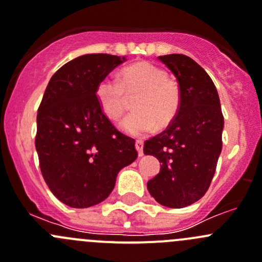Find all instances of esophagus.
I'll return each instance as SVG.
<instances>
[{
	"mask_svg": "<svg viewBox=\"0 0 262 262\" xmlns=\"http://www.w3.org/2000/svg\"><path fill=\"white\" fill-rule=\"evenodd\" d=\"M136 150L138 151V156H143V142L142 141H136Z\"/></svg>",
	"mask_w": 262,
	"mask_h": 262,
	"instance_id": "1",
	"label": "esophagus"
}]
</instances>
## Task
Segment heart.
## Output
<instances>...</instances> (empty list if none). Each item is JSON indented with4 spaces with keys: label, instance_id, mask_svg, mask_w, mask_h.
Segmentation results:
<instances>
[{
    "label": "heart",
    "instance_id": "obj_1",
    "mask_svg": "<svg viewBox=\"0 0 262 262\" xmlns=\"http://www.w3.org/2000/svg\"><path fill=\"white\" fill-rule=\"evenodd\" d=\"M138 93L134 99L136 110L124 117L120 129L132 137H145L156 125L165 126L177 116L181 104L180 88L168 79L163 68L150 62H138L123 68L119 81L102 79L95 88V97L102 112L116 120L125 110V94Z\"/></svg>",
    "mask_w": 262,
    "mask_h": 262
}]
</instances>
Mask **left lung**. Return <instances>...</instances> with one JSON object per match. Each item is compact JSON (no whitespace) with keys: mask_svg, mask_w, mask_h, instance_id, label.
<instances>
[{"mask_svg":"<svg viewBox=\"0 0 262 262\" xmlns=\"http://www.w3.org/2000/svg\"><path fill=\"white\" fill-rule=\"evenodd\" d=\"M177 79L181 104L167 130L146 141L145 155L160 163L147 182L151 196L169 208H183L207 192L222 150L224 116L209 75L183 54L159 57Z\"/></svg>","mask_w":262,"mask_h":262,"instance_id":"1","label":"left lung"}]
</instances>
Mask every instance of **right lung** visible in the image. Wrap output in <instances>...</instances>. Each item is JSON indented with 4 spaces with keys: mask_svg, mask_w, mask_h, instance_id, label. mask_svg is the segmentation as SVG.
Segmentation results:
<instances>
[{
    "mask_svg": "<svg viewBox=\"0 0 262 262\" xmlns=\"http://www.w3.org/2000/svg\"><path fill=\"white\" fill-rule=\"evenodd\" d=\"M126 60L85 54L54 73L37 111L36 150L42 177L55 198L72 208L107 199L117 173L137 159L134 139L102 112L95 88Z\"/></svg>",
    "mask_w": 262,
    "mask_h": 262,
    "instance_id": "1",
    "label": "right lung"
}]
</instances>
